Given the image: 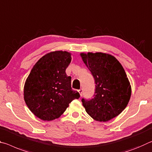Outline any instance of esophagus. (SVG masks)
I'll return each mask as SVG.
<instances>
[{
    "label": "esophagus",
    "instance_id": "esophagus-1",
    "mask_svg": "<svg viewBox=\"0 0 152 152\" xmlns=\"http://www.w3.org/2000/svg\"><path fill=\"white\" fill-rule=\"evenodd\" d=\"M78 92L79 93V94H80V96H81V95H82V92H83V89H79V90H78Z\"/></svg>",
    "mask_w": 152,
    "mask_h": 152
}]
</instances>
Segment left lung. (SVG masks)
<instances>
[{"mask_svg": "<svg viewBox=\"0 0 152 152\" xmlns=\"http://www.w3.org/2000/svg\"><path fill=\"white\" fill-rule=\"evenodd\" d=\"M80 56L96 83L94 97L82 99L83 106L95 121H110L125 110L131 98V86L125 71L110 54L81 53Z\"/></svg>", "mask_w": 152, "mask_h": 152, "instance_id": "8db88e82", "label": "left lung"}]
</instances>
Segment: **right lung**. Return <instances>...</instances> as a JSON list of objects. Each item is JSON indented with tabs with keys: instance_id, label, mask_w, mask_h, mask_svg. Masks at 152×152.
Instances as JSON below:
<instances>
[{
	"instance_id": "obj_1",
	"label": "right lung",
	"mask_w": 152,
	"mask_h": 152,
	"mask_svg": "<svg viewBox=\"0 0 152 152\" xmlns=\"http://www.w3.org/2000/svg\"><path fill=\"white\" fill-rule=\"evenodd\" d=\"M71 61L69 52H50L38 60L26 79L24 100L31 113L41 120L59 118L69 104L80 97L72 89L71 77L65 72Z\"/></svg>"
}]
</instances>
